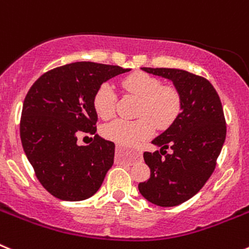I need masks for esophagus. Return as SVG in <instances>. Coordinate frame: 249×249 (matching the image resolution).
<instances>
[{
	"instance_id": "obj_1",
	"label": "esophagus",
	"mask_w": 249,
	"mask_h": 249,
	"mask_svg": "<svg viewBox=\"0 0 249 249\" xmlns=\"http://www.w3.org/2000/svg\"><path fill=\"white\" fill-rule=\"evenodd\" d=\"M120 149H122V147L117 146V151H120ZM140 156H141V153L137 151H133V153H132V158H133V160H138V158H140Z\"/></svg>"
}]
</instances>
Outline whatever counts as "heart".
I'll return each mask as SVG.
<instances>
[{
  "instance_id": "obj_1",
  "label": "heart",
  "mask_w": 249,
  "mask_h": 249,
  "mask_svg": "<svg viewBox=\"0 0 249 249\" xmlns=\"http://www.w3.org/2000/svg\"><path fill=\"white\" fill-rule=\"evenodd\" d=\"M123 91L140 98L135 121L114 120L102 128L103 137L118 144L132 146L160 129L168 128L182 109L181 93L173 86L162 85L158 78L144 72H135L123 78ZM117 96L113 87L103 83L94 92L93 108L102 120L113 117Z\"/></svg>"
}]
</instances>
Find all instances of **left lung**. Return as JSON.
<instances>
[{
	"label": "left lung",
	"instance_id": "8db88e82",
	"mask_svg": "<svg viewBox=\"0 0 249 249\" xmlns=\"http://www.w3.org/2000/svg\"><path fill=\"white\" fill-rule=\"evenodd\" d=\"M142 70L172 81L181 93V113L152 141L160 151L143 153L151 177L138 184L141 195L151 203L175 207L198 193L214 171L227 132L223 108L217 91L204 77L177 68ZM168 148L172 154L166 153Z\"/></svg>",
	"mask_w": 249,
	"mask_h": 249
}]
</instances>
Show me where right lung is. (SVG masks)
I'll return each mask as SVG.
<instances>
[{"instance_id": "add662e5", "label": "right lung", "mask_w": 249, "mask_h": 249, "mask_svg": "<svg viewBox=\"0 0 249 249\" xmlns=\"http://www.w3.org/2000/svg\"><path fill=\"white\" fill-rule=\"evenodd\" d=\"M120 66L74 62L46 72L32 85L22 107L19 136L23 151L43 188L62 201H83L100 190L113 164L114 143L96 135L94 92ZM95 135L78 146L76 135Z\"/></svg>"}]
</instances>
